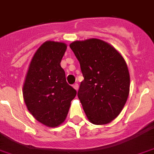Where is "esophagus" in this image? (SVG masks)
<instances>
[{"mask_svg": "<svg viewBox=\"0 0 154 154\" xmlns=\"http://www.w3.org/2000/svg\"><path fill=\"white\" fill-rule=\"evenodd\" d=\"M73 88H74L76 90V91H78V90H79V85L77 84V83L74 84V85H73Z\"/></svg>", "mask_w": 154, "mask_h": 154, "instance_id": "obj_1", "label": "esophagus"}]
</instances>
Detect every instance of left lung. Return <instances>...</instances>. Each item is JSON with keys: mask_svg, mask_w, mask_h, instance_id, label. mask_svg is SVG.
Returning <instances> with one entry per match:
<instances>
[{"mask_svg": "<svg viewBox=\"0 0 154 154\" xmlns=\"http://www.w3.org/2000/svg\"><path fill=\"white\" fill-rule=\"evenodd\" d=\"M80 63L84 80L78 97L87 118L107 125L123 109L130 91V74L125 59L107 42L91 38L69 45Z\"/></svg>", "mask_w": 154, "mask_h": 154, "instance_id": "left-lung-1", "label": "left lung"}]
</instances>
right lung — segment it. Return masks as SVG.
I'll return each instance as SVG.
<instances>
[{
    "label": "right lung",
    "instance_id": "obj_1",
    "mask_svg": "<svg viewBox=\"0 0 154 154\" xmlns=\"http://www.w3.org/2000/svg\"><path fill=\"white\" fill-rule=\"evenodd\" d=\"M67 45L46 41L33 55L23 85V97L35 119L49 128H56L67 117L76 91L66 82L60 63Z\"/></svg>",
    "mask_w": 154,
    "mask_h": 154
}]
</instances>
